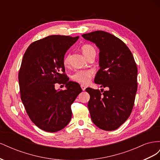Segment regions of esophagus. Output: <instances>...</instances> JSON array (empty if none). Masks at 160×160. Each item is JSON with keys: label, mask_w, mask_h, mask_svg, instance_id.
<instances>
[{"label": "esophagus", "mask_w": 160, "mask_h": 160, "mask_svg": "<svg viewBox=\"0 0 160 160\" xmlns=\"http://www.w3.org/2000/svg\"><path fill=\"white\" fill-rule=\"evenodd\" d=\"M81 88L82 90H83V91H85V89H86V86H85V85H81Z\"/></svg>", "instance_id": "1"}]
</instances>
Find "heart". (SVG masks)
<instances>
[{
  "label": "heart",
  "instance_id": "b5f03b06",
  "mask_svg": "<svg viewBox=\"0 0 160 160\" xmlns=\"http://www.w3.org/2000/svg\"><path fill=\"white\" fill-rule=\"evenodd\" d=\"M81 49L83 52V55L88 58L91 57H95L96 55V49L95 48L90 44H85L81 47ZM70 55L67 54L63 58V64L65 66H67L69 64ZM93 71L92 70H79L71 76V79L77 83L82 84H87L90 81L92 76H93Z\"/></svg>",
  "mask_w": 160,
  "mask_h": 160
}]
</instances>
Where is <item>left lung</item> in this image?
<instances>
[{"mask_svg":"<svg viewBox=\"0 0 160 160\" xmlns=\"http://www.w3.org/2000/svg\"><path fill=\"white\" fill-rule=\"evenodd\" d=\"M82 37L99 49L100 69L94 81L108 89H85L90 95L91 119L101 129L115 130L128 119L133 108L138 89L136 62L127 45L109 32L97 31Z\"/></svg>","mask_w":160,"mask_h":160,"instance_id":"left-lung-1","label":"left lung"}]
</instances>
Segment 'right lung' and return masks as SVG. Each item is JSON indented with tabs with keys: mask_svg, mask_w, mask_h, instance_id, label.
I'll use <instances>...</instances> for the list:
<instances>
[{
	"mask_svg": "<svg viewBox=\"0 0 160 160\" xmlns=\"http://www.w3.org/2000/svg\"><path fill=\"white\" fill-rule=\"evenodd\" d=\"M79 36L50 35L32 42L18 72L22 102L32 122L47 132L65 128L72 117L71 106L82 89L65 73V52ZM56 83L66 85L57 91Z\"/></svg>",
	"mask_w": 160,
	"mask_h": 160,
	"instance_id": "obj_1",
	"label": "right lung"
}]
</instances>
